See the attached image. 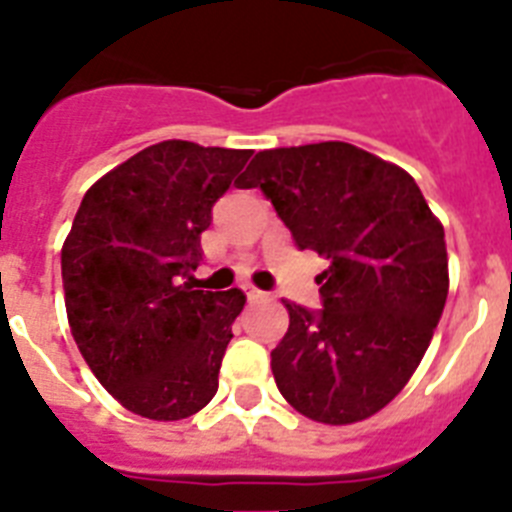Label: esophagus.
<instances>
[{
	"label": "esophagus",
	"instance_id": "obj_1",
	"mask_svg": "<svg viewBox=\"0 0 512 512\" xmlns=\"http://www.w3.org/2000/svg\"><path fill=\"white\" fill-rule=\"evenodd\" d=\"M244 294H247V302H260V299H265V291L255 289V286H244Z\"/></svg>",
	"mask_w": 512,
	"mask_h": 512
}]
</instances>
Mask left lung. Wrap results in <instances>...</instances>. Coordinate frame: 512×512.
<instances>
[{"mask_svg": "<svg viewBox=\"0 0 512 512\" xmlns=\"http://www.w3.org/2000/svg\"><path fill=\"white\" fill-rule=\"evenodd\" d=\"M260 187L299 249L328 260L322 309L283 299L289 330L270 351L281 395L322 424L388 406L422 362L448 299V249L414 176L349 143L263 150Z\"/></svg>", "mask_w": 512, "mask_h": 512, "instance_id": "8db88e82", "label": "left lung"}]
</instances>
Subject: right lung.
I'll use <instances>...</instances> for the list:
<instances>
[{
	"mask_svg": "<svg viewBox=\"0 0 512 512\" xmlns=\"http://www.w3.org/2000/svg\"><path fill=\"white\" fill-rule=\"evenodd\" d=\"M252 150L163 140L101 176L62 247L72 338L124 409L187 419L218 390L244 294L200 291V234Z\"/></svg>",
	"mask_w": 512,
	"mask_h": 512,
	"instance_id": "obj_1",
	"label": "right lung"
}]
</instances>
